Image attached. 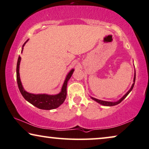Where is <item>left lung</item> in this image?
Wrapping results in <instances>:
<instances>
[{
    "label": "left lung",
    "instance_id": "1",
    "mask_svg": "<svg viewBox=\"0 0 149 149\" xmlns=\"http://www.w3.org/2000/svg\"><path fill=\"white\" fill-rule=\"evenodd\" d=\"M135 80H136V73H135V76H134V84H132V87H131V88L130 89V91H128L127 93H126L125 95H124L123 97L120 99V100H118V102H106V101H102V100H97V99H95V98H93V97H91L93 99V100H95V102H98L99 104H102V105H103V106H115V105H117V104H120V102H122L123 100H124L125 98L128 95V94L129 93H130L131 91H132V90L133 89V88H134V83H135Z\"/></svg>",
    "mask_w": 149,
    "mask_h": 149
}]
</instances>
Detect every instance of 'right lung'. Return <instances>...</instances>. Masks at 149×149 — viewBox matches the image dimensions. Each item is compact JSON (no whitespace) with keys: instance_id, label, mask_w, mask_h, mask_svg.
<instances>
[{"instance_id":"add662e5","label":"right lung","mask_w":149,"mask_h":149,"mask_svg":"<svg viewBox=\"0 0 149 149\" xmlns=\"http://www.w3.org/2000/svg\"><path fill=\"white\" fill-rule=\"evenodd\" d=\"M26 41L24 43L23 46L26 43ZM23 51V47L22 49V52ZM21 57L19 56L18 60H17V86H18L19 90L20 91L21 94L24 97V98L28 102L33 104L37 108L39 109H42V110H52V109H54L58 108L60 106L61 104L64 102L67 97V82L70 79V78L72 76L73 71L74 69L71 70L70 72L68 73L65 79L64 84L63 85L62 90L61 92L58 95H34L31 94V93H27L26 91H24L22 85L20 78H19V63H20Z\"/></svg>"}]
</instances>
